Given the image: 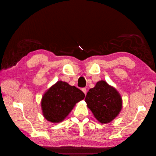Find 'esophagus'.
<instances>
[{
    "instance_id": "esophagus-1",
    "label": "esophagus",
    "mask_w": 156,
    "mask_h": 156,
    "mask_svg": "<svg viewBox=\"0 0 156 156\" xmlns=\"http://www.w3.org/2000/svg\"><path fill=\"white\" fill-rule=\"evenodd\" d=\"M82 90H83V91L84 92V94H87V89H86V88H83V89H82Z\"/></svg>"
}]
</instances>
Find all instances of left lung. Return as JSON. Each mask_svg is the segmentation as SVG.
Here are the masks:
<instances>
[{"label":"left lung","mask_w":156,"mask_h":156,"mask_svg":"<svg viewBox=\"0 0 156 156\" xmlns=\"http://www.w3.org/2000/svg\"><path fill=\"white\" fill-rule=\"evenodd\" d=\"M87 107L101 123L112 121L119 114L122 98L117 89L106 81L100 80L90 89L85 98Z\"/></svg>","instance_id":"obj_1"}]
</instances>
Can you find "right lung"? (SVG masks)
<instances>
[{
    "mask_svg": "<svg viewBox=\"0 0 156 156\" xmlns=\"http://www.w3.org/2000/svg\"><path fill=\"white\" fill-rule=\"evenodd\" d=\"M84 96V93L76 87L58 81L42 97L41 106L44 117L52 123L61 122Z\"/></svg>",
    "mask_w": 156,
    "mask_h": 156,
    "instance_id": "right-lung-1",
    "label": "right lung"
}]
</instances>
